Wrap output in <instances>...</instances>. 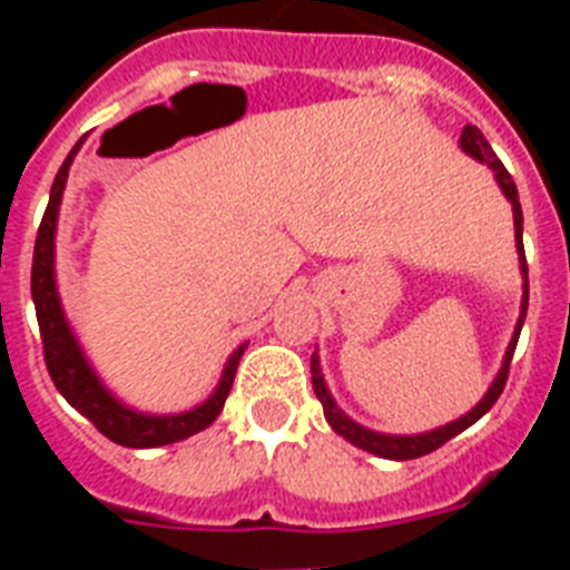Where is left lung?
<instances>
[{
    "label": "left lung",
    "instance_id": "left-lung-1",
    "mask_svg": "<svg viewBox=\"0 0 570 570\" xmlns=\"http://www.w3.org/2000/svg\"><path fill=\"white\" fill-rule=\"evenodd\" d=\"M460 145L465 154H471L473 159H480V163H485L488 168L497 174V183H500V188L505 190V196L511 199L513 205V228H517V250H520V265H522V274H525V296H522V316L520 322H517V331H513V340L511 345H508V354H505V362H502V371L497 374V380H493V385L488 387V394L482 396V402L473 411H468L462 420L451 422V425L445 428H436V431H431V434H416V436H387V434H376V431H367V428L356 425L354 420H347L345 414H342L340 407H336V402L331 400L328 387H325V380H322V371H320V360H316V354L311 356V380H314V391H316V400L322 402V411H325V420H328V425L334 428L336 434L345 436L351 445L362 448V451H367V454H376L382 456V460H416V456H425L431 454V451H436V448L445 445L448 440H454L456 434H462L465 428H471L473 422L480 420V416H485L488 411L493 407V402L500 400L502 387H505V380H508V367H511V360H513V351H517V340H520V331H522V322H525V311H528V262H525V248H522V208H520V194H517V185H513L511 174L505 170V165L497 159V154H493V148L488 145V139L482 136V130L476 128V125H465L462 128V136H460Z\"/></svg>",
    "mask_w": 570,
    "mask_h": 570
}]
</instances>
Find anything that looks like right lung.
<instances>
[{
  "instance_id": "add662e5",
  "label": "right lung",
  "mask_w": 570,
  "mask_h": 570,
  "mask_svg": "<svg viewBox=\"0 0 570 570\" xmlns=\"http://www.w3.org/2000/svg\"><path fill=\"white\" fill-rule=\"evenodd\" d=\"M79 139L73 145V150L68 154V159L59 168L57 179H53V188H50L48 208H45L42 225H39L37 234V248H33V268H30V294H33V305H37V320H39V334H42V351H45V365H48V374L57 385L59 394L77 407L79 414L88 416L94 422L99 434L108 436L110 442L125 448H156V445H170V442L188 440V436L199 434L210 422L219 416L225 400L230 394V385H234L236 365H239L242 354H245V345L236 347L234 356L225 365V374L216 394L210 396L205 405L194 407L188 414L176 416H145L136 414L130 407H125L122 402H116L114 396L102 387V382L97 380V374L90 371L88 360L79 351L77 340L70 334L68 322L62 316V305H59L57 296V282H53V234H57V216H59V203H62L65 179H68V168L77 156Z\"/></svg>"
}]
</instances>
